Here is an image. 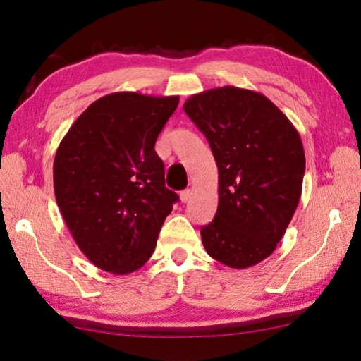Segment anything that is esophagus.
<instances>
[{"label":"esophagus","instance_id":"obj_1","mask_svg":"<svg viewBox=\"0 0 361 361\" xmlns=\"http://www.w3.org/2000/svg\"><path fill=\"white\" fill-rule=\"evenodd\" d=\"M190 197H192V190H190V189H185V190H181V192H180V200L183 203H188L190 200Z\"/></svg>","mask_w":361,"mask_h":361}]
</instances>
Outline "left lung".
<instances>
[{"label":"left lung","instance_id":"8db88e82","mask_svg":"<svg viewBox=\"0 0 361 361\" xmlns=\"http://www.w3.org/2000/svg\"><path fill=\"white\" fill-rule=\"evenodd\" d=\"M183 110L206 136L219 169L216 217L200 231L206 252L235 270L262 262L301 198V136L270 99L245 88L203 91Z\"/></svg>","mask_w":361,"mask_h":361}]
</instances>
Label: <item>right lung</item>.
I'll return each mask as SVG.
<instances>
[{
    "label": "right lung",
    "mask_w": 361,
    "mask_h": 361,
    "mask_svg": "<svg viewBox=\"0 0 361 361\" xmlns=\"http://www.w3.org/2000/svg\"><path fill=\"white\" fill-rule=\"evenodd\" d=\"M178 96L135 91L91 104L60 141L54 192L74 242L91 264L113 274L150 259L178 195L164 186L157 137Z\"/></svg>",
    "instance_id": "right-lung-1"
}]
</instances>
